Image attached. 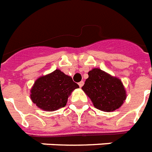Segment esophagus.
Here are the masks:
<instances>
[{
	"instance_id": "34e87169",
	"label": "esophagus",
	"mask_w": 152,
	"mask_h": 152,
	"mask_svg": "<svg viewBox=\"0 0 152 152\" xmlns=\"http://www.w3.org/2000/svg\"><path fill=\"white\" fill-rule=\"evenodd\" d=\"M83 83H84V82H83V81H80V82L79 83V86H80V88H82V87H83Z\"/></svg>"
}]
</instances>
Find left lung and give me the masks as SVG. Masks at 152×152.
Wrapping results in <instances>:
<instances>
[{"mask_svg": "<svg viewBox=\"0 0 152 152\" xmlns=\"http://www.w3.org/2000/svg\"><path fill=\"white\" fill-rule=\"evenodd\" d=\"M82 89L95 107L106 112L119 108L126 99L121 81L99 69H93L88 72V78Z\"/></svg>", "mask_w": 152, "mask_h": 152, "instance_id": "obj_1", "label": "left lung"}]
</instances>
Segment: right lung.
<instances>
[{
  "instance_id": "1",
  "label": "right lung",
  "mask_w": 152,
  "mask_h": 152,
  "mask_svg": "<svg viewBox=\"0 0 152 152\" xmlns=\"http://www.w3.org/2000/svg\"><path fill=\"white\" fill-rule=\"evenodd\" d=\"M78 88V84L70 76L56 69L34 82L31 91V99L42 110H57L66 106L69 95Z\"/></svg>"
}]
</instances>
